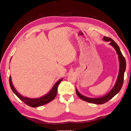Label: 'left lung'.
Returning a JSON list of instances; mask_svg holds the SVG:
<instances>
[{
  "instance_id": "1",
  "label": "left lung",
  "mask_w": 131,
  "mask_h": 131,
  "mask_svg": "<svg viewBox=\"0 0 131 131\" xmlns=\"http://www.w3.org/2000/svg\"><path fill=\"white\" fill-rule=\"evenodd\" d=\"M103 40L105 41H109V44L115 49L116 52V53H117L118 56L119 61V70L115 84L114 85V87L112 90L108 92L107 94H106L104 96L101 97H97V98H90V97L83 96L79 92V91L76 88V93L80 99H82L83 101H85L86 102L92 103V104H103L105 102H107L110 99H112L113 97H114L116 94L119 93V92L121 90L122 85H123L124 80V74L126 68V60H125L123 54H122L121 49L119 48L118 44L112 39L110 38L104 37Z\"/></svg>"
}]
</instances>
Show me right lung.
Masks as SVG:
<instances>
[{
    "label": "right lung",
    "instance_id": "obj_1",
    "mask_svg": "<svg viewBox=\"0 0 131 131\" xmlns=\"http://www.w3.org/2000/svg\"><path fill=\"white\" fill-rule=\"evenodd\" d=\"M62 80L63 79H61L60 80H58L57 82H56V83H55L54 85L53 86L51 90H50L49 92L47 93L46 95L41 96L39 97V98L36 99H31L27 97H24L23 95H21L20 93H18L15 89V88L14 87V86L12 84V79H11L10 76L9 77V84L11 90H12L13 93H15L22 101H23L25 104H26L27 105L29 106L30 107H37L48 104V103L52 101L54 99L57 93L58 86Z\"/></svg>",
    "mask_w": 131,
    "mask_h": 131
}]
</instances>
